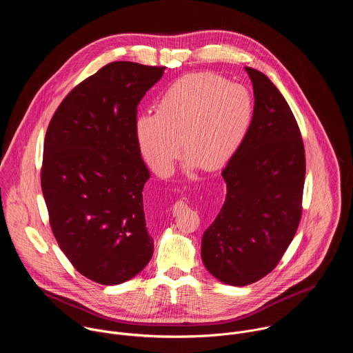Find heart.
<instances>
[{"instance_id": "1", "label": "heart", "mask_w": 353, "mask_h": 353, "mask_svg": "<svg viewBox=\"0 0 353 353\" xmlns=\"http://www.w3.org/2000/svg\"><path fill=\"white\" fill-rule=\"evenodd\" d=\"M253 117L254 99L245 86L215 74H192L158 97L155 113L135 119V135L145 162L158 176L173 172L181 145L185 169L215 170L236 154Z\"/></svg>"}]
</instances>
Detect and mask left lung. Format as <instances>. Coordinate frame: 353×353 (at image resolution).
Here are the masks:
<instances>
[{"label": "left lung", "instance_id": "1", "mask_svg": "<svg viewBox=\"0 0 353 353\" xmlns=\"http://www.w3.org/2000/svg\"><path fill=\"white\" fill-rule=\"evenodd\" d=\"M254 89L251 127L222 170L226 198L203 234L201 257L221 282L254 283L270 274L301 216L306 159L294 116L263 72L245 67Z\"/></svg>", "mask_w": 353, "mask_h": 353}]
</instances>
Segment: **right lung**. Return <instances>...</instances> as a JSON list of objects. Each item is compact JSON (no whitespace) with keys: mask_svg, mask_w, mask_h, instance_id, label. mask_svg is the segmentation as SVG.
Segmentation results:
<instances>
[{"mask_svg":"<svg viewBox=\"0 0 353 353\" xmlns=\"http://www.w3.org/2000/svg\"><path fill=\"white\" fill-rule=\"evenodd\" d=\"M163 71L131 61L105 65L67 94L46 132L41 191L50 225L75 270L97 283L134 278L154 254L142 201L150 173L135 119Z\"/></svg>","mask_w":353,"mask_h":353,"instance_id":"add662e5","label":"right lung"}]
</instances>
